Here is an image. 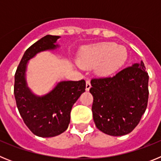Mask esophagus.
Wrapping results in <instances>:
<instances>
[{
  "mask_svg": "<svg viewBox=\"0 0 161 161\" xmlns=\"http://www.w3.org/2000/svg\"><path fill=\"white\" fill-rule=\"evenodd\" d=\"M85 87H86V91H89V89H90V88H91V84H90V80H86V86H85Z\"/></svg>",
  "mask_w": 161,
  "mask_h": 161,
  "instance_id": "esophagus-1",
  "label": "esophagus"
}]
</instances>
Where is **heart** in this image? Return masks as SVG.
I'll return each mask as SVG.
<instances>
[{"instance_id":"heart-1","label":"heart","mask_w":161,"mask_h":161,"mask_svg":"<svg viewBox=\"0 0 161 161\" xmlns=\"http://www.w3.org/2000/svg\"><path fill=\"white\" fill-rule=\"evenodd\" d=\"M127 59L128 52L125 47L118 46L115 42H106L86 48L79 63L83 67L97 65L98 72L108 75L120 69Z\"/></svg>"}]
</instances>
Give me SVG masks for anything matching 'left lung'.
I'll list each match as a JSON object with an SVG mask.
<instances>
[{"mask_svg":"<svg viewBox=\"0 0 161 161\" xmlns=\"http://www.w3.org/2000/svg\"><path fill=\"white\" fill-rule=\"evenodd\" d=\"M143 61L115 76L91 80L93 121L98 130L112 136L131 132L139 124L148 101V74Z\"/></svg>","mask_w":161,"mask_h":161,"instance_id":"8db88e82","label":"left lung"}]
</instances>
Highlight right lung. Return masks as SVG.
Returning a JSON list of instances; mask_svg holds the SVG:
<instances>
[{
	"mask_svg": "<svg viewBox=\"0 0 161 161\" xmlns=\"http://www.w3.org/2000/svg\"><path fill=\"white\" fill-rule=\"evenodd\" d=\"M59 36L46 35L31 45L24 53L14 76V97L24 123L39 137H54L68 129L74 103L85 91V80H64L44 96L31 92L25 80L28 61L36 54L58 47Z\"/></svg>",
	"mask_w": 161,
	"mask_h": 161,
	"instance_id": "1",
	"label": "right lung"
}]
</instances>
